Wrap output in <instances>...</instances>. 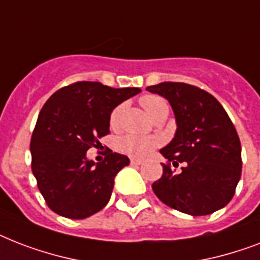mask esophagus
Instances as JSON below:
<instances>
[{
    "mask_svg": "<svg viewBox=\"0 0 260 260\" xmlns=\"http://www.w3.org/2000/svg\"><path fill=\"white\" fill-rule=\"evenodd\" d=\"M130 162H132V165H141V164H143V161L140 158H132Z\"/></svg>",
    "mask_w": 260,
    "mask_h": 260,
    "instance_id": "obj_1",
    "label": "esophagus"
}]
</instances>
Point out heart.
<instances>
[{
  "mask_svg": "<svg viewBox=\"0 0 260 260\" xmlns=\"http://www.w3.org/2000/svg\"><path fill=\"white\" fill-rule=\"evenodd\" d=\"M140 103L145 113L154 119L157 115L169 111V107L162 98L155 95H145L140 99ZM123 111V106H117L110 114V126L111 128H118ZM158 145V141L151 137H140V136H124L118 142V146L123 153L133 157H145L150 153L155 146Z\"/></svg>",
  "mask_w": 260,
  "mask_h": 260,
  "instance_id": "obj_1",
  "label": "heart"
}]
</instances>
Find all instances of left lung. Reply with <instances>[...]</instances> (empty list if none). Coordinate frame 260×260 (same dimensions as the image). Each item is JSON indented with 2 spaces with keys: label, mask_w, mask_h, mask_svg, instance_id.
<instances>
[{
  "label": "left lung",
  "mask_w": 260,
  "mask_h": 260,
  "mask_svg": "<svg viewBox=\"0 0 260 260\" xmlns=\"http://www.w3.org/2000/svg\"><path fill=\"white\" fill-rule=\"evenodd\" d=\"M169 102L177 130L159 153L169 164L151 188L170 208L192 216L219 211L231 201L242 174V146L217 99L186 83L164 82L146 88ZM184 163L176 174L170 168Z\"/></svg>",
  "instance_id": "8db88e82"
}]
</instances>
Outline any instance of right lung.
Returning a JSON list of instances; mask_svg holds the SVG:
<instances>
[{"mask_svg":"<svg viewBox=\"0 0 260 260\" xmlns=\"http://www.w3.org/2000/svg\"><path fill=\"white\" fill-rule=\"evenodd\" d=\"M137 87L113 88L78 82L60 88L43 106L30 140L32 172L48 207L68 219H86L109 203L114 178L130 164L107 150L95 164L87 150L110 133V114L140 94Z\"/></svg>","mask_w":260,"mask_h":260,"instance_id":"1","label":"right lung"}]
</instances>
